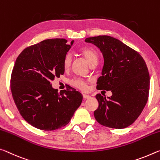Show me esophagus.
<instances>
[{"label":"esophagus","instance_id":"esophagus-1","mask_svg":"<svg viewBox=\"0 0 160 160\" xmlns=\"http://www.w3.org/2000/svg\"><path fill=\"white\" fill-rule=\"evenodd\" d=\"M83 98H84V99L89 98H90V96L89 95H87V94H83Z\"/></svg>","mask_w":160,"mask_h":160}]
</instances>
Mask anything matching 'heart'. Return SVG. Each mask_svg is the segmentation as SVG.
<instances>
[{
    "mask_svg": "<svg viewBox=\"0 0 160 160\" xmlns=\"http://www.w3.org/2000/svg\"><path fill=\"white\" fill-rule=\"evenodd\" d=\"M81 54L84 57L85 59L89 64V65L92 64L94 62H97L98 61V53L95 49L92 48H83L81 49ZM72 57L69 53L67 54L64 56V59H63V67L65 70L69 69L71 64H72ZM71 83L81 90H86V82L81 78H75L74 79L71 81Z\"/></svg>",
    "mask_w": 160,
    "mask_h": 160,
    "instance_id": "heart-1",
    "label": "heart"
}]
</instances>
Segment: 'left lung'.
<instances>
[{
    "label": "left lung",
    "instance_id": "8db88e82",
    "mask_svg": "<svg viewBox=\"0 0 160 160\" xmlns=\"http://www.w3.org/2000/svg\"><path fill=\"white\" fill-rule=\"evenodd\" d=\"M85 42L98 47L104 58L96 88L112 92L108 98L100 93L96 96L98 108L94 117L103 126L127 128L139 117L148 100L150 74L145 60L137 51L111 36L88 38Z\"/></svg>",
    "mask_w": 160,
    "mask_h": 160
}]
</instances>
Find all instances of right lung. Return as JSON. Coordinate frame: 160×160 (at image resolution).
Instances as JSON below:
<instances>
[{
    "mask_svg": "<svg viewBox=\"0 0 160 160\" xmlns=\"http://www.w3.org/2000/svg\"><path fill=\"white\" fill-rule=\"evenodd\" d=\"M65 39H49L25 48L15 61L10 89L17 108L28 123L54 130L69 123L82 102L74 88L59 93L51 82L64 74L63 59L72 48Z\"/></svg>",
    "mask_w": 160,
    "mask_h": 160,
    "instance_id": "add662e5",
    "label": "right lung"
}]
</instances>
